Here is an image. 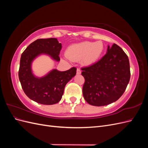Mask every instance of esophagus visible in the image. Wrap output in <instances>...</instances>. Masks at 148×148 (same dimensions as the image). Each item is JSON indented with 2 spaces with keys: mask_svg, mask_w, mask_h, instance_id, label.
Here are the masks:
<instances>
[{
  "mask_svg": "<svg viewBox=\"0 0 148 148\" xmlns=\"http://www.w3.org/2000/svg\"><path fill=\"white\" fill-rule=\"evenodd\" d=\"M81 73H82L81 70H80V69L78 68V69H77V73L79 75V74H81Z\"/></svg>",
  "mask_w": 148,
  "mask_h": 148,
  "instance_id": "1",
  "label": "esophagus"
}]
</instances>
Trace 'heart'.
<instances>
[{
    "label": "heart",
    "mask_w": 148,
    "mask_h": 148,
    "mask_svg": "<svg viewBox=\"0 0 148 148\" xmlns=\"http://www.w3.org/2000/svg\"><path fill=\"white\" fill-rule=\"evenodd\" d=\"M104 48V44L101 41H84L69 47L66 55L71 60H78L84 58L86 64H91L100 57Z\"/></svg>",
    "instance_id": "1"
}]
</instances>
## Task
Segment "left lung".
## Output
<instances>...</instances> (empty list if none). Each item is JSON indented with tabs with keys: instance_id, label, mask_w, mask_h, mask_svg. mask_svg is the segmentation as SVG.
<instances>
[{
	"instance_id": "obj_1",
	"label": "left lung",
	"mask_w": 148,
	"mask_h": 148,
	"mask_svg": "<svg viewBox=\"0 0 148 148\" xmlns=\"http://www.w3.org/2000/svg\"><path fill=\"white\" fill-rule=\"evenodd\" d=\"M84 78L83 95L89 104L103 106L117 101L130 79L128 57L122 49L114 44L108 46L101 59L82 69Z\"/></svg>"
}]
</instances>
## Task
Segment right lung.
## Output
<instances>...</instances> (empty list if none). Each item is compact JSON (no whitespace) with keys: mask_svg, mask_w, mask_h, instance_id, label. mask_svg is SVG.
Returning a JSON list of instances; mask_svg holds the SVG:
<instances>
[{"mask_svg":"<svg viewBox=\"0 0 148 148\" xmlns=\"http://www.w3.org/2000/svg\"><path fill=\"white\" fill-rule=\"evenodd\" d=\"M61 49L62 44L56 38L39 39L30 44L22 53L18 77L23 91L31 100L44 105L56 104L62 99L66 84L75 76L76 67L64 71L53 69L41 78L33 74L31 64L36 57L47 54L59 62Z\"/></svg>","mask_w":148,"mask_h":148,"instance_id":"obj_1","label":"right lung"}]
</instances>
